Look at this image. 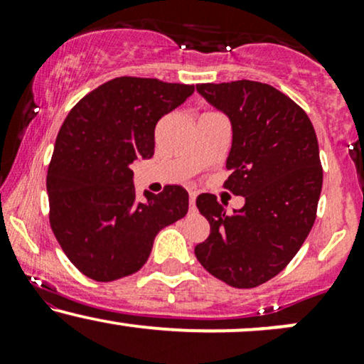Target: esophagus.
Masks as SVG:
<instances>
[{"label": "esophagus", "instance_id": "34e87169", "mask_svg": "<svg viewBox=\"0 0 364 364\" xmlns=\"http://www.w3.org/2000/svg\"><path fill=\"white\" fill-rule=\"evenodd\" d=\"M195 202H196V191H190V208L195 210Z\"/></svg>", "mask_w": 364, "mask_h": 364}]
</instances>
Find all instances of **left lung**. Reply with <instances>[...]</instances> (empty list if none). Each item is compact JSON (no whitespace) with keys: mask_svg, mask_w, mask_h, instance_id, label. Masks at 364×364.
Masks as SVG:
<instances>
[{"mask_svg":"<svg viewBox=\"0 0 364 364\" xmlns=\"http://www.w3.org/2000/svg\"><path fill=\"white\" fill-rule=\"evenodd\" d=\"M196 92L231 121L224 186L245 196V205L229 214L214 195H200L210 235L195 255L229 286L257 287L284 270L310 235L323 181L318 140L306 112L272 85L198 83Z\"/></svg>","mask_w":364,"mask_h":364,"instance_id":"1","label":"left lung"}]
</instances>
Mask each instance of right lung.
Returning a JSON list of instances; mask_svg holds the SVG:
<instances>
[{
    "instance_id": "right-lung-1",
    "label": "right lung",
    "mask_w": 364,
    "mask_h": 364,
    "mask_svg": "<svg viewBox=\"0 0 364 364\" xmlns=\"http://www.w3.org/2000/svg\"><path fill=\"white\" fill-rule=\"evenodd\" d=\"M193 85L119 77L87 94L66 116L48 171L49 223L70 262L109 282L147 262L161 229L188 212L185 188L135 196L132 164L154 156L157 121Z\"/></svg>"
}]
</instances>
